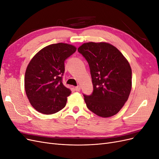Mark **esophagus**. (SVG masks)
Segmentation results:
<instances>
[{
  "mask_svg": "<svg viewBox=\"0 0 159 159\" xmlns=\"http://www.w3.org/2000/svg\"><path fill=\"white\" fill-rule=\"evenodd\" d=\"M80 89H81V87H80V85L76 86V87L75 88V90L76 91H80Z\"/></svg>",
  "mask_w": 159,
  "mask_h": 159,
  "instance_id": "esophagus-1",
  "label": "esophagus"
}]
</instances>
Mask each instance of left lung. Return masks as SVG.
I'll list each match as a JSON object with an SVG mask.
<instances>
[{
    "instance_id": "8db88e82",
    "label": "left lung",
    "mask_w": 159,
    "mask_h": 159,
    "mask_svg": "<svg viewBox=\"0 0 159 159\" xmlns=\"http://www.w3.org/2000/svg\"><path fill=\"white\" fill-rule=\"evenodd\" d=\"M89 66L93 90L84 94L88 108L98 116L109 117L123 107L131 92L132 71L117 48L106 42L84 43L78 49Z\"/></svg>"
}]
</instances>
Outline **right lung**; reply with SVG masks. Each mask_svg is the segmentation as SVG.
<instances>
[{
    "instance_id": "1",
    "label": "right lung",
    "mask_w": 159,
    "mask_h": 159,
    "mask_svg": "<svg viewBox=\"0 0 159 159\" xmlns=\"http://www.w3.org/2000/svg\"><path fill=\"white\" fill-rule=\"evenodd\" d=\"M76 51L74 46L57 43L46 46L33 57L25 77L28 100L38 112L50 115L66 105L71 90L62 83L64 61Z\"/></svg>"
}]
</instances>
